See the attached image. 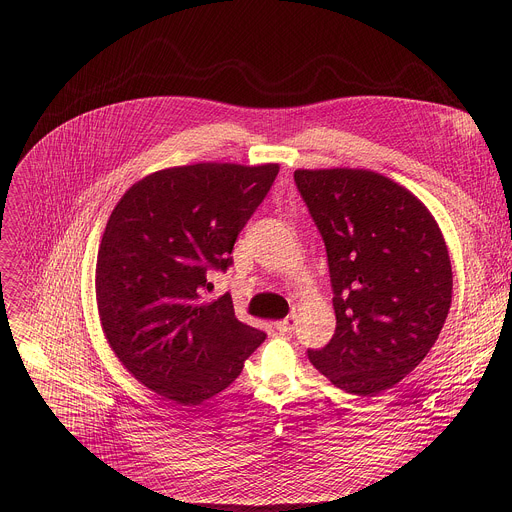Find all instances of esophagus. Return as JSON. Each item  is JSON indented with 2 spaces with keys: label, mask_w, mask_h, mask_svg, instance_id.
<instances>
[{
  "label": "esophagus",
  "mask_w": 512,
  "mask_h": 512,
  "mask_svg": "<svg viewBox=\"0 0 512 512\" xmlns=\"http://www.w3.org/2000/svg\"><path fill=\"white\" fill-rule=\"evenodd\" d=\"M296 324H298V316L296 314H289L285 320H279L277 324H275V328L281 332V334H287V332H291L296 328Z\"/></svg>",
  "instance_id": "obj_1"
}]
</instances>
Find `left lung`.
Segmentation results:
<instances>
[{
    "label": "left lung",
    "instance_id": "1",
    "mask_svg": "<svg viewBox=\"0 0 512 512\" xmlns=\"http://www.w3.org/2000/svg\"><path fill=\"white\" fill-rule=\"evenodd\" d=\"M322 235L336 330L314 367L338 389L375 397L407 377L440 336L452 265L431 212L371 170H296Z\"/></svg>",
    "mask_w": 512,
    "mask_h": 512
}]
</instances>
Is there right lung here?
Here are the masks:
<instances>
[{
  "instance_id": "right-lung-1",
  "label": "right lung",
  "mask_w": 512,
  "mask_h": 512,
  "mask_svg": "<svg viewBox=\"0 0 512 512\" xmlns=\"http://www.w3.org/2000/svg\"><path fill=\"white\" fill-rule=\"evenodd\" d=\"M277 164H194L133 184L113 208L97 255V308L123 367L154 393L194 407L225 391L265 332L235 316L229 294L200 302L210 269L267 196Z\"/></svg>"
}]
</instances>
